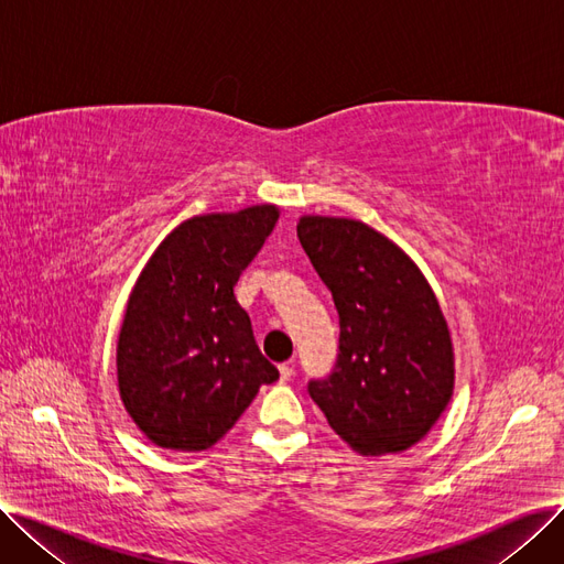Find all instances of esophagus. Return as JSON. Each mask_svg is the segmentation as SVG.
<instances>
[{
	"label": "esophagus",
	"instance_id": "obj_1",
	"mask_svg": "<svg viewBox=\"0 0 564 564\" xmlns=\"http://www.w3.org/2000/svg\"><path fill=\"white\" fill-rule=\"evenodd\" d=\"M279 372H281V381H290L292 375H294V366L292 364H281Z\"/></svg>",
	"mask_w": 564,
	"mask_h": 564
}]
</instances>
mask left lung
<instances>
[{"instance_id": "left-lung-1", "label": "left lung", "mask_w": 564, "mask_h": 564, "mask_svg": "<svg viewBox=\"0 0 564 564\" xmlns=\"http://www.w3.org/2000/svg\"><path fill=\"white\" fill-rule=\"evenodd\" d=\"M297 237L338 311V359L308 395L361 455L402 453L448 406L455 383L448 324L421 270L354 219L302 217Z\"/></svg>"}]
</instances>
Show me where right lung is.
Instances as JSON below:
<instances>
[{
  "label": "right lung",
  "instance_id": "add662e5",
  "mask_svg": "<svg viewBox=\"0 0 564 564\" xmlns=\"http://www.w3.org/2000/svg\"><path fill=\"white\" fill-rule=\"evenodd\" d=\"M276 219L274 205L194 217L143 267L118 334V391L160 448H213L279 379L232 294Z\"/></svg>",
  "mask_w": 564,
  "mask_h": 564
}]
</instances>
